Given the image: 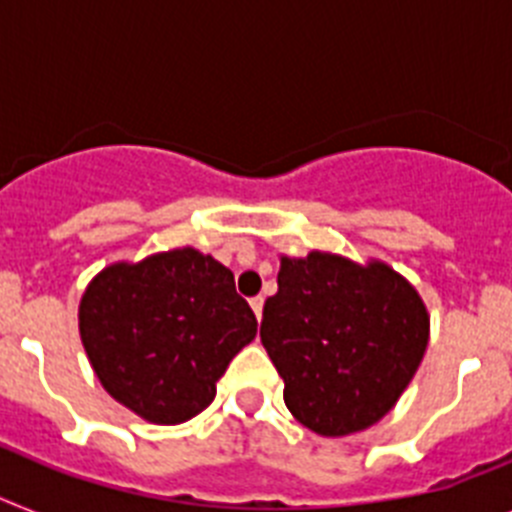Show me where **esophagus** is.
Returning a JSON list of instances; mask_svg holds the SVG:
<instances>
[{"mask_svg":"<svg viewBox=\"0 0 512 512\" xmlns=\"http://www.w3.org/2000/svg\"><path fill=\"white\" fill-rule=\"evenodd\" d=\"M263 304H265L263 296H255V299H249V307H252V312H255L257 320L263 317Z\"/></svg>","mask_w":512,"mask_h":512,"instance_id":"esophagus-1","label":"esophagus"}]
</instances>
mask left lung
<instances>
[{
    "instance_id": "left-lung-1",
    "label": "left lung",
    "mask_w": 512,
    "mask_h": 512,
    "mask_svg": "<svg viewBox=\"0 0 512 512\" xmlns=\"http://www.w3.org/2000/svg\"><path fill=\"white\" fill-rule=\"evenodd\" d=\"M260 338L296 422L346 437L380 422L409 388L427 351L429 312L388 263L312 249L281 255Z\"/></svg>"
}]
</instances>
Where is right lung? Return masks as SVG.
Listing matches in <instances>:
<instances>
[{
  "label": "right lung",
  "instance_id": "1",
  "mask_svg": "<svg viewBox=\"0 0 512 512\" xmlns=\"http://www.w3.org/2000/svg\"><path fill=\"white\" fill-rule=\"evenodd\" d=\"M103 390L150 424H182L216 398L229 362L257 336L234 273L195 247L111 263L77 309Z\"/></svg>",
  "mask_w": 512,
  "mask_h": 512
}]
</instances>
